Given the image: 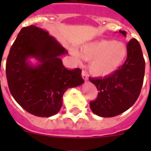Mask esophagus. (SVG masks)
<instances>
[{"instance_id":"34e87169","label":"esophagus","mask_w":151,"mask_h":151,"mask_svg":"<svg viewBox=\"0 0 151 151\" xmlns=\"http://www.w3.org/2000/svg\"><path fill=\"white\" fill-rule=\"evenodd\" d=\"M82 78H83V79L85 80V81H87V80L88 79V75L87 72L85 71V70H83V71H82Z\"/></svg>"}]
</instances>
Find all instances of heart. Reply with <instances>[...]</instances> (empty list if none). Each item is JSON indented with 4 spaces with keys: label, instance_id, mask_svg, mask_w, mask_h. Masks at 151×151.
I'll return each instance as SVG.
<instances>
[{
    "label": "heart",
    "instance_id": "heart-1",
    "mask_svg": "<svg viewBox=\"0 0 151 151\" xmlns=\"http://www.w3.org/2000/svg\"><path fill=\"white\" fill-rule=\"evenodd\" d=\"M81 56L86 60H92L89 70L97 76H106L115 73L127 58L128 48L122 41L99 40L83 45ZM73 54L78 57L76 50Z\"/></svg>",
    "mask_w": 151,
    "mask_h": 151
}]
</instances>
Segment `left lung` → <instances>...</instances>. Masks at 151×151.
Listing matches in <instances>:
<instances>
[{
	"mask_svg": "<svg viewBox=\"0 0 151 151\" xmlns=\"http://www.w3.org/2000/svg\"><path fill=\"white\" fill-rule=\"evenodd\" d=\"M126 36V32L119 31ZM128 56L122 66L104 78H91L98 91L97 99L90 102L92 112L101 117H113L129 110L141 93L145 61L141 45L135 38L127 44Z\"/></svg>",
	"mask_w": 151,
	"mask_h": 151,
	"instance_id": "left-lung-1",
	"label": "left lung"
}]
</instances>
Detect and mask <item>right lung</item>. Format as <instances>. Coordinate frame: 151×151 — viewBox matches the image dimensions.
Listing matches in <instances>:
<instances>
[{
  "label": "right lung",
  "mask_w": 151,
  "mask_h": 151,
  "mask_svg": "<svg viewBox=\"0 0 151 151\" xmlns=\"http://www.w3.org/2000/svg\"><path fill=\"white\" fill-rule=\"evenodd\" d=\"M67 51L48 32L30 26L22 28L13 42L6 63L8 87L15 101L36 116L55 115L68 88L82 85V70L66 69L60 56ZM37 59V66L30 64Z\"/></svg>",
  "instance_id": "obj_1"
}]
</instances>
